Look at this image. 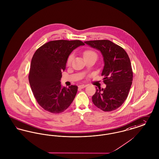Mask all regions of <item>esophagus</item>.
<instances>
[{
	"mask_svg": "<svg viewBox=\"0 0 159 159\" xmlns=\"http://www.w3.org/2000/svg\"><path fill=\"white\" fill-rule=\"evenodd\" d=\"M87 84H81L79 86H78V87L80 88V89H83V88H85V87H87Z\"/></svg>",
	"mask_w": 159,
	"mask_h": 159,
	"instance_id": "1",
	"label": "esophagus"
}]
</instances>
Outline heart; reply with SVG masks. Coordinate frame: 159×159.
Listing matches in <instances>:
<instances>
[{
    "label": "heart",
    "mask_w": 159,
    "mask_h": 159,
    "mask_svg": "<svg viewBox=\"0 0 159 159\" xmlns=\"http://www.w3.org/2000/svg\"><path fill=\"white\" fill-rule=\"evenodd\" d=\"M83 57H84V60L87 59V58H89L90 57H95L97 58V54H96L95 51H93L92 50L88 49V50L85 51L84 52H83ZM73 58H74V55L73 54H70L69 56V57L67 58V64L68 65L70 64V63H72Z\"/></svg>",
    "instance_id": "heart-1"
}]
</instances>
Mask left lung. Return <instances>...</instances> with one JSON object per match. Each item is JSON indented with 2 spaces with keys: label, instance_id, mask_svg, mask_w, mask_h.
Listing matches in <instances>:
<instances>
[{
  "label": "left lung",
  "instance_id": "8db88e82",
  "mask_svg": "<svg viewBox=\"0 0 159 159\" xmlns=\"http://www.w3.org/2000/svg\"><path fill=\"white\" fill-rule=\"evenodd\" d=\"M84 43L101 52L104 63L101 75L104 76L106 87H96L92 102L104 111L115 110L126 100L132 84L133 71L128 55L122 48L110 40Z\"/></svg>",
  "mask_w": 159,
  "mask_h": 159
}]
</instances>
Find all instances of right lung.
<instances>
[{"label": "right lung", "mask_w": 159, "mask_h": 159, "mask_svg": "<svg viewBox=\"0 0 159 159\" xmlns=\"http://www.w3.org/2000/svg\"><path fill=\"white\" fill-rule=\"evenodd\" d=\"M85 44L80 40H55L43 44L32 57L29 81L38 104L52 113L66 110L73 102L78 87L61 84L62 72L72 52Z\"/></svg>", "instance_id": "right-lung-1"}]
</instances>
